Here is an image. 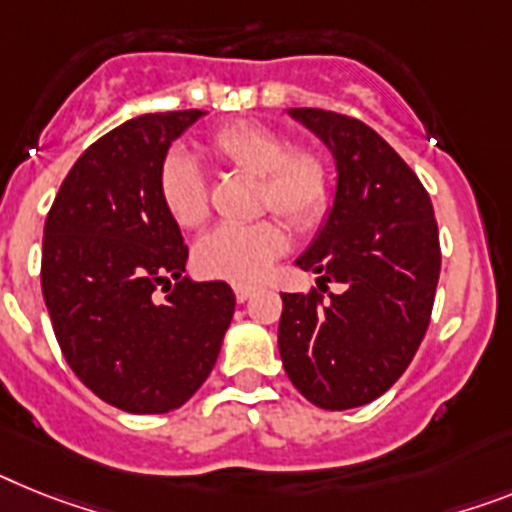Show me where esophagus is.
<instances>
[{
	"mask_svg": "<svg viewBox=\"0 0 512 512\" xmlns=\"http://www.w3.org/2000/svg\"><path fill=\"white\" fill-rule=\"evenodd\" d=\"M234 294H236V302H247L249 296L255 294V286H244V283H236Z\"/></svg>",
	"mask_w": 512,
	"mask_h": 512,
	"instance_id": "1",
	"label": "esophagus"
}]
</instances>
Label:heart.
<instances>
[{
	"label": "heart",
	"mask_w": 512,
	"mask_h": 512,
	"mask_svg": "<svg viewBox=\"0 0 512 512\" xmlns=\"http://www.w3.org/2000/svg\"><path fill=\"white\" fill-rule=\"evenodd\" d=\"M208 153L226 166L257 176V203L276 210L294 229H312L328 213L333 176L317 150H291L281 132L255 122H236L208 137ZM158 195L182 229H195L208 218V176L187 150H171L158 169ZM286 249V231L273 218L252 223H223L197 242L200 273L223 281L249 283L263 276Z\"/></svg>",
	"instance_id": "b5f03b06"
}]
</instances>
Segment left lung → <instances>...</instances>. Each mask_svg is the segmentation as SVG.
Here are the masks:
<instances>
[{
  "instance_id": "obj_1",
  "label": "left lung",
  "mask_w": 512,
  "mask_h": 512,
  "mask_svg": "<svg viewBox=\"0 0 512 512\" xmlns=\"http://www.w3.org/2000/svg\"><path fill=\"white\" fill-rule=\"evenodd\" d=\"M336 161L333 208L296 265L338 295L281 294L278 351L294 388L320 409L380 398L427 333L440 236L419 176L372 127L325 109H289Z\"/></svg>"
}]
</instances>
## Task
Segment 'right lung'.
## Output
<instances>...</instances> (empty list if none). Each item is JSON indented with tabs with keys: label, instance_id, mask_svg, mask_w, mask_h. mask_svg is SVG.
<instances>
[{
	"label": "right lung",
	"instance_id": "add662e5",
	"mask_svg": "<svg viewBox=\"0 0 512 512\" xmlns=\"http://www.w3.org/2000/svg\"><path fill=\"white\" fill-rule=\"evenodd\" d=\"M203 114H143L106 132L46 216L41 289L59 349L101 401L130 414L190 401L234 317L229 283L182 276L190 252L158 195L169 145ZM158 285L172 290L163 303Z\"/></svg>",
	"mask_w": 512,
	"mask_h": 512
}]
</instances>
